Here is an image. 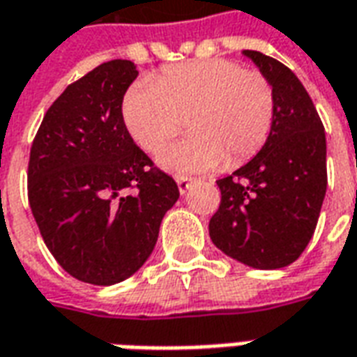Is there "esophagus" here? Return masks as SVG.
Returning a JSON list of instances; mask_svg holds the SVG:
<instances>
[{"label": "esophagus", "mask_w": 357, "mask_h": 357, "mask_svg": "<svg viewBox=\"0 0 357 357\" xmlns=\"http://www.w3.org/2000/svg\"><path fill=\"white\" fill-rule=\"evenodd\" d=\"M176 181H178V189H179V193H181V195H185L187 191H189V187L193 185V179H191V178H183V176L176 179Z\"/></svg>", "instance_id": "1"}]
</instances>
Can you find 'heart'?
I'll return each mask as SVG.
<instances>
[{
  "instance_id": "b5f03b06",
  "label": "heart",
  "mask_w": 357,
  "mask_h": 357,
  "mask_svg": "<svg viewBox=\"0 0 357 357\" xmlns=\"http://www.w3.org/2000/svg\"><path fill=\"white\" fill-rule=\"evenodd\" d=\"M275 93L266 76L229 59L164 68L155 82L135 84L124 97V122L133 141L158 153L181 130L193 135L164 149L158 164L176 174L239 166L269 137Z\"/></svg>"
}]
</instances>
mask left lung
I'll use <instances>...</instances> for the list:
<instances>
[{
    "label": "left lung",
    "mask_w": 357,
    "mask_h": 357,
    "mask_svg": "<svg viewBox=\"0 0 357 357\" xmlns=\"http://www.w3.org/2000/svg\"><path fill=\"white\" fill-rule=\"evenodd\" d=\"M275 93V118L260 153L218 179L222 201L210 239L224 255L256 269H279L312 239L327 191L321 118L302 82L277 59L245 50Z\"/></svg>",
    "instance_id": "obj_1"
}]
</instances>
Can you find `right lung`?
Instances as JSON below:
<instances>
[{"instance_id":"obj_1","label":"right lung","mask_w":357,"mask_h":357,"mask_svg":"<svg viewBox=\"0 0 357 357\" xmlns=\"http://www.w3.org/2000/svg\"><path fill=\"white\" fill-rule=\"evenodd\" d=\"M132 61L102 63L45 112L28 162V202L45 247L66 273L114 284L147 262L176 181L133 143L122 101ZM134 189V193L129 191Z\"/></svg>"}]
</instances>
